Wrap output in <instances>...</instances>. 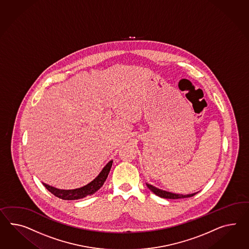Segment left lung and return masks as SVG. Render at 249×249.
Listing matches in <instances>:
<instances>
[{"label": "left lung", "instance_id": "8db88e82", "mask_svg": "<svg viewBox=\"0 0 249 249\" xmlns=\"http://www.w3.org/2000/svg\"><path fill=\"white\" fill-rule=\"evenodd\" d=\"M147 187L150 189L151 192H153L155 195L159 196L160 198H171V199H176V198H190L194 196L196 193H192V194H187V195H183V194H176V193H172V192H166V191H162L160 190L158 188L154 187L153 185L148 184L146 183Z\"/></svg>", "mask_w": 249, "mask_h": 249}]
</instances>
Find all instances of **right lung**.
I'll use <instances>...</instances> for the list:
<instances>
[{
    "label": "right lung",
    "instance_id": "right-lung-1",
    "mask_svg": "<svg viewBox=\"0 0 249 249\" xmlns=\"http://www.w3.org/2000/svg\"><path fill=\"white\" fill-rule=\"evenodd\" d=\"M113 160H110L107 165L103 168L101 172L98 174L94 180H92L89 184L75 189V190H59L57 188H54L52 186L42 183L46 187V189L51 192L54 196L57 198H62L65 200H74V199H78V198H85L88 195H92L95 192H97L101 187H102L104 182L108 176L109 172L111 170Z\"/></svg>",
    "mask_w": 249,
    "mask_h": 249
}]
</instances>
